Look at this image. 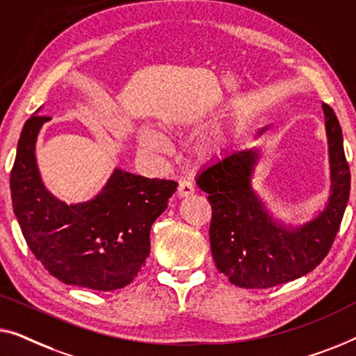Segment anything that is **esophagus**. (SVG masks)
Listing matches in <instances>:
<instances>
[{
  "label": "esophagus",
  "instance_id": "obj_1",
  "mask_svg": "<svg viewBox=\"0 0 356 356\" xmlns=\"http://www.w3.org/2000/svg\"><path fill=\"white\" fill-rule=\"evenodd\" d=\"M193 193H195L193 184L190 182V180H180L179 187H177V197L185 198V197H190V195H193Z\"/></svg>",
  "mask_w": 356,
  "mask_h": 356
}]
</instances>
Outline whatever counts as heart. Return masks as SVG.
Wrapping results in <instances>:
<instances>
[{
  "label": "heart",
  "mask_w": 356,
  "mask_h": 356,
  "mask_svg": "<svg viewBox=\"0 0 356 356\" xmlns=\"http://www.w3.org/2000/svg\"><path fill=\"white\" fill-rule=\"evenodd\" d=\"M190 126H192V121L184 118H168L163 122V129L168 134H182ZM137 143L138 148L147 154H164L171 149V143L168 142V138L163 134L148 127L137 130ZM219 143H221V140H219L218 135H208V137L198 140L193 145L192 152L198 159L208 158L209 154H213L219 148Z\"/></svg>",
  "instance_id": "1"
}]
</instances>
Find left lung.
Wrapping results in <instances>:
<instances>
[{"mask_svg": "<svg viewBox=\"0 0 356 356\" xmlns=\"http://www.w3.org/2000/svg\"><path fill=\"white\" fill-rule=\"evenodd\" d=\"M323 111L330 192L323 211L309 221L292 226L269 211L252 182L261 156L257 147L227 152L197 176V185L208 193L213 209V259L219 273L237 287L269 289L290 282L312 273L329 253L348 202L350 169L337 116L327 104H323Z\"/></svg>", "mask_w": 356, "mask_h": 356, "instance_id": "1", "label": "left lung"}]
</instances>
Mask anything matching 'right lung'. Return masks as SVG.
Segmentation results:
<instances>
[{
	"mask_svg": "<svg viewBox=\"0 0 356 356\" xmlns=\"http://www.w3.org/2000/svg\"><path fill=\"white\" fill-rule=\"evenodd\" d=\"M29 119L11 171L13 208L35 258L61 282L109 292L132 282L149 254V229L177 182L116 168L99 193L64 203L44 187L35 156L48 118Z\"/></svg>",
	"mask_w": 356,
	"mask_h": 356,
	"instance_id": "add662e5",
	"label": "right lung"
}]
</instances>
